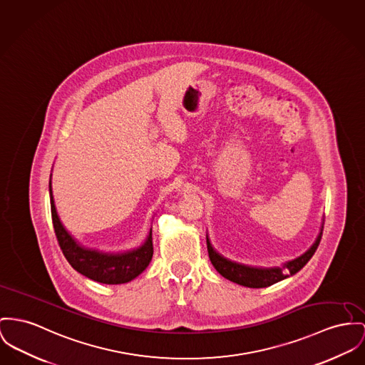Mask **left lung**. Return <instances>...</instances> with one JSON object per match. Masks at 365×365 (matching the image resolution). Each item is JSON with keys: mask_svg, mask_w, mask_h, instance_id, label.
Masks as SVG:
<instances>
[{"mask_svg": "<svg viewBox=\"0 0 365 365\" xmlns=\"http://www.w3.org/2000/svg\"><path fill=\"white\" fill-rule=\"evenodd\" d=\"M322 228L324 227H321V231L317 237L316 242L312 245V247L306 253H303L302 256L293 259L291 262L284 263L282 267H252V266H246V264H241L237 262H231L213 249L212 243L206 235L209 259H210L212 264L224 278H227L235 284H240L242 287H247V288H267L269 285H274V284L288 278L289 275L296 274L297 271H300L307 264V262L313 257V255L316 253L317 247L319 245L321 237H322Z\"/></svg>", "mask_w": 365, "mask_h": 365, "instance_id": "obj_1", "label": "left lung"}]
</instances>
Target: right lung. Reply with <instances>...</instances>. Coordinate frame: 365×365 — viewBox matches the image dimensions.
<instances>
[{
	"label": "right lung",
	"instance_id": "add662e5",
	"mask_svg": "<svg viewBox=\"0 0 365 365\" xmlns=\"http://www.w3.org/2000/svg\"><path fill=\"white\" fill-rule=\"evenodd\" d=\"M49 199L52 224L62 253L65 255L69 264L84 277L108 285L125 284L138 277L150 263L153 255L152 228L146 237L145 242L137 249L122 253H108L98 249H90L76 241L61 222L53 203L51 178Z\"/></svg>",
	"mask_w": 365,
	"mask_h": 365
}]
</instances>
